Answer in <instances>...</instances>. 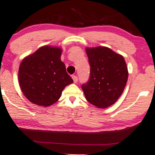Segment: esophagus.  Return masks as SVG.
I'll list each match as a JSON object with an SVG mask.
<instances>
[{"label":"esophagus","mask_w":155,"mask_h":155,"mask_svg":"<svg viewBox=\"0 0 155 155\" xmlns=\"http://www.w3.org/2000/svg\"><path fill=\"white\" fill-rule=\"evenodd\" d=\"M72 79H73V81H74V83H76L78 82V78L77 77V76L76 75H72Z\"/></svg>","instance_id":"esophagus-1"}]
</instances>
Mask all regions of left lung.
I'll list each match as a JSON object with an SVG mask.
<instances>
[{
  "label": "left lung",
  "mask_w": 155,
  "mask_h": 155,
  "mask_svg": "<svg viewBox=\"0 0 155 155\" xmlns=\"http://www.w3.org/2000/svg\"><path fill=\"white\" fill-rule=\"evenodd\" d=\"M91 67L89 81L82 85L88 102L106 108L117 101L127 82L128 70L124 57L107 47L86 48Z\"/></svg>",
  "instance_id": "8db88e82"
}]
</instances>
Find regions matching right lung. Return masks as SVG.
I'll return each instance as SVG.
<instances>
[{"mask_svg": "<svg viewBox=\"0 0 155 155\" xmlns=\"http://www.w3.org/2000/svg\"><path fill=\"white\" fill-rule=\"evenodd\" d=\"M62 49L45 45L23 58L18 81L25 97L35 105L48 107L59 100L66 86L73 83L61 60Z\"/></svg>", "mask_w": 155, "mask_h": 155, "instance_id": "1", "label": "right lung"}]
</instances>
